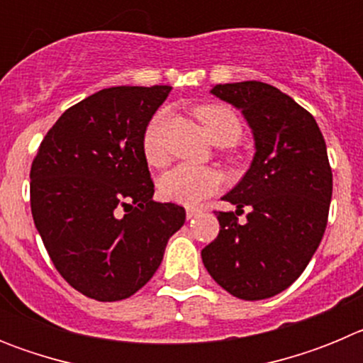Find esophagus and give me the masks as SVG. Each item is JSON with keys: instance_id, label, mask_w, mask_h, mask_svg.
Instances as JSON below:
<instances>
[{"instance_id": "34e87169", "label": "esophagus", "mask_w": 363, "mask_h": 363, "mask_svg": "<svg viewBox=\"0 0 363 363\" xmlns=\"http://www.w3.org/2000/svg\"><path fill=\"white\" fill-rule=\"evenodd\" d=\"M185 214H187V220H192V218L200 216L201 209H196V207H187V211H185Z\"/></svg>"}]
</instances>
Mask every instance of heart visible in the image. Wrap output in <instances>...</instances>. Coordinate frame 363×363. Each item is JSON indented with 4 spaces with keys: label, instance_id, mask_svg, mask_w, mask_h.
<instances>
[{
    "label": "heart",
    "instance_id": "1",
    "mask_svg": "<svg viewBox=\"0 0 363 363\" xmlns=\"http://www.w3.org/2000/svg\"><path fill=\"white\" fill-rule=\"evenodd\" d=\"M196 114L216 145L220 143L233 145L242 136L243 129L238 114L225 105H203L198 108ZM163 123H165V116L158 112L147 123L145 133H143V154L147 162L154 167L165 165L169 158L165 142H163ZM221 182H223L221 174L213 167L182 163L160 178L158 191L163 200L191 207V205L201 203L205 198L213 196L221 187Z\"/></svg>",
    "mask_w": 363,
    "mask_h": 363
}]
</instances>
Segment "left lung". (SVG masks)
I'll return each instance as SVG.
<instances>
[{
    "instance_id": "left-lung-1",
    "label": "left lung",
    "mask_w": 363,
    "mask_h": 363,
    "mask_svg": "<svg viewBox=\"0 0 363 363\" xmlns=\"http://www.w3.org/2000/svg\"><path fill=\"white\" fill-rule=\"evenodd\" d=\"M242 111L255 136V158L223 200L236 213H218L220 233L201 251L220 287L242 300H265L300 277L325 233L333 172L311 112L277 86L240 82L211 89ZM243 206L247 221L240 224Z\"/></svg>"
}]
</instances>
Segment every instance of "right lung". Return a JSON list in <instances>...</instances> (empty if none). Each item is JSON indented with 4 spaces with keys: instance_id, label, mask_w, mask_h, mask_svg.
<instances>
[{
    "instance_id": "obj_1",
    "label": "right lung",
    "mask_w": 363,
    "mask_h": 363,
    "mask_svg": "<svg viewBox=\"0 0 363 363\" xmlns=\"http://www.w3.org/2000/svg\"><path fill=\"white\" fill-rule=\"evenodd\" d=\"M172 86H111L63 112L30 167V209L57 272L118 301L152 278L185 209L154 201L143 133Z\"/></svg>"
}]
</instances>
